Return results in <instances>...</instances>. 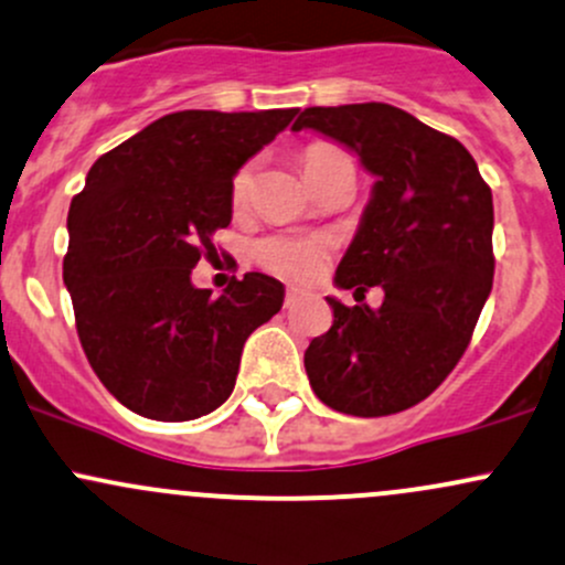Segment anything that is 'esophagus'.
Returning a JSON list of instances; mask_svg holds the SVG:
<instances>
[{
    "instance_id": "34e87169",
    "label": "esophagus",
    "mask_w": 565,
    "mask_h": 565,
    "mask_svg": "<svg viewBox=\"0 0 565 565\" xmlns=\"http://www.w3.org/2000/svg\"><path fill=\"white\" fill-rule=\"evenodd\" d=\"M300 295H302V289H298V287H289V289H287V298H284V302H287V306H292V302L298 300Z\"/></svg>"
}]
</instances>
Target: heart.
Masks as SVG:
<instances>
[{
    "instance_id": "1",
    "label": "heart",
    "mask_w": 565,
    "mask_h": 565,
    "mask_svg": "<svg viewBox=\"0 0 565 565\" xmlns=\"http://www.w3.org/2000/svg\"><path fill=\"white\" fill-rule=\"evenodd\" d=\"M338 153L332 146H311L302 151L300 162H302V173L306 178L311 173H317L322 164H328L330 159H335ZM248 170H241L233 178V200L241 203L243 198L248 194ZM254 257L257 263L267 267V270L278 273V276H289V278H308L319 270L324 263V246L313 237H287V235H270L263 237V241L254 246Z\"/></svg>"
}]
</instances>
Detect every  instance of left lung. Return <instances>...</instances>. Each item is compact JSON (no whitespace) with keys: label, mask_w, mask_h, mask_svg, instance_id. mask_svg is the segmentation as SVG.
<instances>
[{"label":"left lung","mask_w":565,"mask_h":565,"mask_svg":"<svg viewBox=\"0 0 565 565\" xmlns=\"http://www.w3.org/2000/svg\"><path fill=\"white\" fill-rule=\"evenodd\" d=\"M295 132L343 142L376 175L335 287L379 308L332 306V328L306 349L324 406L387 417L425 401L452 373L490 298L492 192L462 142L384 103L306 108Z\"/></svg>","instance_id":"1"}]
</instances>
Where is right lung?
Wrapping results in <instances>:
<instances>
[{
	"instance_id": "1",
	"label": "right lung",
	"mask_w": 565,
	"mask_h": 565,
	"mask_svg": "<svg viewBox=\"0 0 565 565\" xmlns=\"http://www.w3.org/2000/svg\"><path fill=\"white\" fill-rule=\"evenodd\" d=\"M298 108L181 110L103 153L70 205L64 284L94 373L129 412L186 423L235 387L246 338L281 311L284 284L246 273L218 298L192 284L233 222V175Z\"/></svg>"
}]
</instances>
